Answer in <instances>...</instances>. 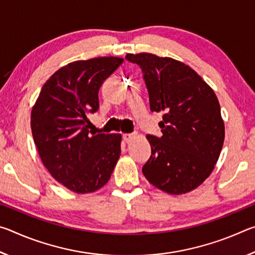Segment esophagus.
<instances>
[{
    "label": "esophagus",
    "instance_id": "obj_1",
    "mask_svg": "<svg viewBox=\"0 0 255 255\" xmlns=\"http://www.w3.org/2000/svg\"><path fill=\"white\" fill-rule=\"evenodd\" d=\"M136 133L135 132H130V133H124L123 135V139L126 141V143H128V141H130L132 138H135Z\"/></svg>",
    "mask_w": 255,
    "mask_h": 255
}]
</instances>
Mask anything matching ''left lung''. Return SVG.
Here are the masks:
<instances>
[{
  "label": "left lung",
  "mask_w": 255,
  "mask_h": 255,
  "mask_svg": "<svg viewBox=\"0 0 255 255\" xmlns=\"http://www.w3.org/2000/svg\"><path fill=\"white\" fill-rule=\"evenodd\" d=\"M137 64L149 97L150 111H163V135H147L152 155L143 174L171 195L189 192L208 178L225 137L218 99L185 64L148 53L127 54Z\"/></svg>",
  "instance_id": "1"
}]
</instances>
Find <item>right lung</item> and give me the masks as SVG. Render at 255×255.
Instances as JSON below:
<instances>
[{"label":"right lung","mask_w":255,"mask_h":255,"mask_svg":"<svg viewBox=\"0 0 255 255\" xmlns=\"http://www.w3.org/2000/svg\"><path fill=\"white\" fill-rule=\"evenodd\" d=\"M124 62L118 57L77 60L42 86L31 111L34 144L46 169L64 187L93 192L109 181L120 156L122 136L89 130L99 109V89Z\"/></svg>","instance_id":"obj_1"}]
</instances>
